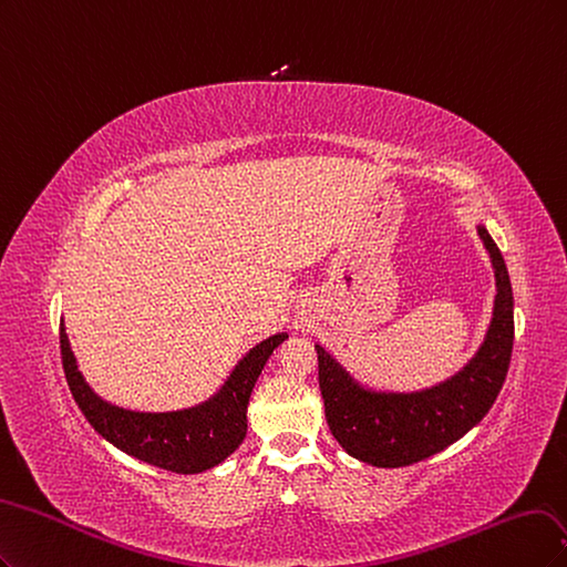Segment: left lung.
<instances>
[{"label": "left lung", "mask_w": 567, "mask_h": 567, "mask_svg": "<svg viewBox=\"0 0 567 567\" xmlns=\"http://www.w3.org/2000/svg\"><path fill=\"white\" fill-rule=\"evenodd\" d=\"M478 235L497 276L495 318L478 355L460 374L422 393H368L316 346L327 424L355 460L379 468L429 460L476 426L499 395L514 349V291L499 247L483 226Z\"/></svg>", "instance_id": "obj_1"}]
</instances>
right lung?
Returning a JSON list of instances; mask_svg holds the SVG:
<instances>
[{
    "label": "right lung",
    "mask_w": 567,
    "mask_h": 567,
    "mask_svg": "<svg viewBox=\"0 0 567 567\" xmlns=\"http://www.w3.org/2000/svg\"><path fill=\"white\" fill-rule=\"evenodd\" d=\"M287 334L261 341L237 364L224 391L209 403L169 414H143L107 405L78 372L61 322V360L68 386L78 408L107 443L172 473H199L221 464L247 433V405L266 360Z\"/></svg>",
    "instance_id": "right-lung-1"
}]
</instances>
